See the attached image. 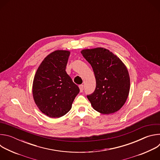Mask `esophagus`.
<instances>
[{
    "label": "esophagus",
    "instance_id": "obj_1",
    "mask_svg": "<svg viewBox=\"0 0 160 160\" xmlns=\"http://www.w3.org/2000/svg\"><path fill=\"white\" fill-rule=\"evenodd\" d=\"M79 88H80V92H82L83 90V85H79Z\"/></svg>",
    "mask_w": 160,
    "mask_h": 160
}]
</instances>
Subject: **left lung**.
Wrapping results in <instances>:
<instances>
[{"mask_svg":"<svg viewBox=\"0 0 160 160\" xmlns=\"http://www.w3.org/2000/svg\"><path fill=\"white\" fill-rule=\"evenodd\" d=\"M92 66L96 81L92 94L87 97L93 108L102 114L118 111L130 90V77L123 62L109 50L98 48L81 52Z\"/></svg>","mask_w":160,"mask_h":160,"instance_id":"1","label":"left lung"}]
</instances>
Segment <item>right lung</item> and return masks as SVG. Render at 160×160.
Masks as SVG:
<instances>
[{
  "instance_id": "right-lung-1",
  "label": "right lung",
  "mask_w": 160,
  "mask_h": 160,
  "mask_svg": "<svg viewBox=\"0 0 160 160\" xmlns=\"http://www.w3.org/2000/svg\"><path fill=\"white\" fill-rule=\"evenodd\" d=\"M70 54L68 51L51 53L43 60L34 77L33 96L35 104L51 118L66 115L80 92L78 87L66 72Z\"/></svg>"
}]
</instances>
